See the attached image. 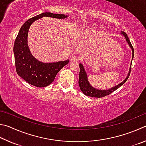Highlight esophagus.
<instances>
[{
	"label": "esophagus",
	"mask_w": 146,
	"mask_h": 146,
	"mask_svg": "<svg viewBox=\"0 0 146 146\" xmlns=\"http://www.w3.org/2000/svg\"><path fill=\"white\" fill-rule=\"evenodd\" d=\"M71 60L77 61L79 60V58L78 57V56H72V57L71 58Z\"/></svg>",
	"instance_id": "1"
}]
</instances>
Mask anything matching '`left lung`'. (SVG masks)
Segmentation results:
<instances>
[{"mask_svg":"<svg viewBox=\"0 0 146 146\" xmlns=\"http://www.w3.org/2000/svg\"><path fill=\"white\" fill-rule=\"evenodd\" d=\"M121 34L124 36V37L126 38L127 43L129 44V47L131 48L132 52H133V54H132V60H133V56H134L133 47V46L131 45V42H130V40L129 39L128 36H127L126 33L124 31H122ZM131 67L129 68V71L128 74H127V78L125 79L122 83L119 84L118 85L114 86V87H112L110 89H108V90H98V89L94 88L90 85V83H89L87 80V75H86L85 69H84V67L82 64L80 63V75H79V85H80L81 92H82L85 95L89 97H93V98H103V97H105L106 96L109 95V94H111L112 92H113L115 90H116L117 88H119L120 86H121L122 85H123V84L127 80V79H128L129 76L130 75V72H131Z\"/></svg>","mask_w":146,"mask_h":146,"instance_id":"1","label":"left lung"}]
</instances>
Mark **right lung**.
<instances>
[{
    "mask_svg": "<svg viewBox=\"0 0 146 146\" xmlns=\"http://www.w3.org/2000/svg\"><path fill=\"white\" fill-rule=\"evenodd\" d=\"M43 17L65 19L63 14L45 12L27 20L20 28L15 41L13 52L15 68L18 75L23 80L37 87H45L52 83L58 72L69 63V60L44 63L38 61L30 52L27 45V34L29 27L36 20Z\"/></svg>",
    "mask_w": 146,
    "mask_h": 146,
    "instance_id": "add662e5",
    "label": "right lung"
}]
</instances>
